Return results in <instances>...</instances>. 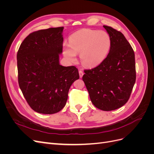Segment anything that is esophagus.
<instances>
[{"label":"esophagus","mask_w":154,"mask_h":154,"mask_svg":"<svg viewBox=\"0 0 154 154\" xmlns=\"http://www.w3.org/2000/svg\"><path fill=\"white\" fill-rule=\"evenodd\" d=\"M79 74H80V77L82 78V76L83 75V71H82V70H80V71H79Z\"/></svg>","instance_id":"obj_1"}]
</instances>
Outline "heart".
I'll return each instance as SVG.
<instances>
[{
    "instance_id": "1",
    "label": "heart",
    "mask_w": 154,
    "mask_h": 154,
    "mask_svg": "<svg viewBox=\"0 0 154 154\" xmlns=\"http://www.w3.org/2000/svg\"><path fill=\"white\" fill-rule=\"evenodd\" d=\"M111 47L109 35L103 31L82 29L69 38V45H65L63 54L70 61L76 60L80 54L82 63L87 67L100 64L108 54Z\"/></svg>"
}]
</instances>
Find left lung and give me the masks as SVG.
I'll return each mask as SVG.
<instances>
[{
	"label": "left lung",
	"mask_w": 154,
	"mask_h": 154,
	"mask_svg": "<svg viewBox=\"0 0 154 154\" xmlns=\"http://www.w3.org/2000/svg\"><path fill=\"white\" fill-rule=\"evenodd\" d=\"M111 39L107 57L100 65L84 70L82 77L92 103L104 111L123 106L130 98L136 82L134 50L122 32L103 26Z\"/></svg>",
	"instance_id": "8db88e82"
}]
</instances>
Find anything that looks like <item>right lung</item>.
I'll list each match as a JSON object with an SVG mask.
<instances>
[{
	"mask_svg": "<svg viewBox=\"0 0 154 154\" xmlns=\"http://www.w3.org/2000/svg\"><path fill=\"white\" fill-rule=\"evenodd\" d=\"M63 27L30 33L17 52L18 85L27 103L36 112L52 114L66 104L72 83L79 79L75 66L59 63Z\"/></svg>",
	"mask_w": 154,
	"mask_h": 154,
	"instance_id": "obj_1",
	"label": "right lung"
}]
</instances>
